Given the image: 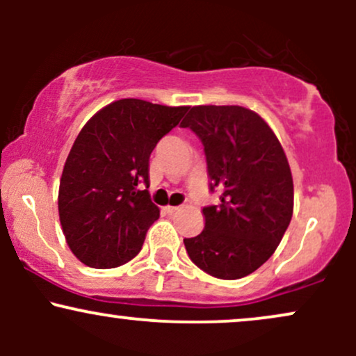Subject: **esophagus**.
I'll use <instances>...</instances> for the list:
<instances>
[{
	"instance_id": "obj_1",
	"label": "esophagus",
	"mask_w": 356,
	"mask_h": 356,
	"mask_svg": "<svg viewBox=\"0 0 356 356\" xmlns=\"http://www.w3.org/2000/svg\"><path fill=\"white\" fill-rule=\"evenodd\" d=\"M179 209H181L179 206H165L164 207V211L167 212V214H175V212H177Z\"/></svg>"
}]
</instances>
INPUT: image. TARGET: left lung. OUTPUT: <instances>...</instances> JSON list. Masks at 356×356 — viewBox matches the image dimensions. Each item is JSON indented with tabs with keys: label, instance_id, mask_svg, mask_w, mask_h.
Segmentation results:
<instances>
[{
	"label": "left lung",
	"instance_id": "obj_1",
	"mask_svg": "<svg viewBox=\"0 0 356 356\" xmlns=\"http://www.w3.org/2000/svg\"><path fill=\"white\" fill-rule=\"evenodd\" d=\"M204 145L218 206L204 231L184 239L191 261L219 280L254 273L276 251L293 216V177L283 147L256 112L238 105L192 107L184 118Z\"/></svg>",
	"mask_w": 356,
	"mask_h": 356
}]
</instances>
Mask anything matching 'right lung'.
<instances>
[{
  "mask_svg": "<svg viewBox=\"0 0 356 356\" xmlns=\"http://www.w3.org/2000/svg\"><path fill=\"white\" fill-rule=\"evenodd\" d=\"M187 108L117 100L80 130L61 174L58 212L68 246L81 263L117 268L138 254L161 216L147 191L150 154Z\"/></svg>",
  "mask_w": 356,
  "mask_h": 356,
  "instance_id": "1",
  "label": "right lung"
}]
</instances>
